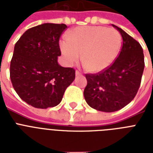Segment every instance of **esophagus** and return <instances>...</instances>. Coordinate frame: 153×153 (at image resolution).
Returning <instances> with one entry per match:
<instances>
[{"label": "esophagus", "mask_w": 153, "mask_h": 153, "mask_svg": "<svg viewBox=\"0 0 153 153\" xmlns=\"http://www.w3.org/2000/svg\"><path fill=\"white\" fill-rule=\"evenodd\" d=\"M81 74H82L79 71H75V75H76V76H79V75H81Z\"/></svg>", "instance_id": "1"}]
</instances>
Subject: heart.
Returning <instances> with one entry per match:
<instances>
[{
  "mask_svg": "<svg viewBox=\"0 0 153 153\" xmlns=\"http://www.w3.org/2000/svg\"><path fill=\"white\" fill-rule=\"evenodd\" d=\"M121 36L114 28L102 26H80L60 41V49L67 64L72 65L81 58L84 67L100 72L114 62L121 47Z\"/></svg>",
  "mask_w": 153,
  "mask_h": 153,
  "instance_id": "obj_1",
  "label": "heart"
}]
</instances>
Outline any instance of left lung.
<instances>
[{
    "label": "left lung",
    "mask_w": 153,
    "mask_h": 153,
    "mask_svg": "<svg viewBox=\"0 0 153 153\" xmlns=\"http://www.w3.org/2000/svg\"><path fill=\"white\" fill-rule=\"evenodd\" d=\"M123 43L118 57L110 67L98 74H86L84 90L86 103L98 111H117L133 100L140 87L145 68L140 44L125 31L113 25Z\"/></svg>",
    "instance_id": "8db88e82"
}]
</instances>
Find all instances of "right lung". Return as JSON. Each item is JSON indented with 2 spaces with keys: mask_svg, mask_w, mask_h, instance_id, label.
<instances>
[{
  "mask_svg": "<svg viewBox=\"0 0 153 153\" xmlns=\"http://www.w3.org/2000/svg\"><path fill=\"white\" fill-rule=\"evenodd\" d=\"M67 27L64 24L39 25L27 29L15 44L11 82L20 98L35 108L56 106L75 79L74 69L58 63L59 37Z\"/></svg>",
  "mask_w": 153,
  "mask_h": 153,
  "instance_id": "right-lung-1",
  "label": "right lung"
}]
</instances>
